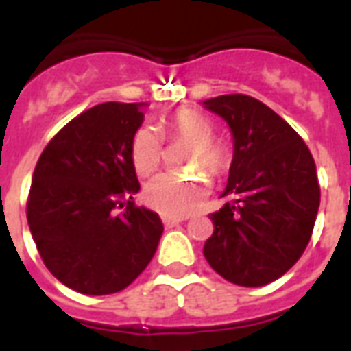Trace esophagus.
<instances>
[{
    "mask_svg": "<svg viewBox=\"0 0 351 351\" xmlns=\"http://www.w3.org/2000/svg\"><path fill=\"white\" fill-rule=\"evenodd\" d=\"M161 221H163V226L167 229L176 228L178 223H182V218H173V216H161Z\"/></svg>",
    "mask_w": 351,
    "mask_h": 351,
    "instance_id": "esophagus-1",
    "label": "esophagus"
}]
</instances>
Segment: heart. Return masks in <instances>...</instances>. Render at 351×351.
Wrapping results in <instances>:
<instances>
[{"mask_svg": "<svg viewBox=\"0 0 351 351\" xmlns=\"http://www.w3.org/2000/svg\"><path fill=\"white\" fill-rule=\"evenodd\" d=\"M163 131L171 138L188 141L186 165H205L208 171H220L226 163V154L213 141L214 122L201 110L182 108L163 120ZM163 143L152 125H141L131 138V165L138 176L152 175L161 163ZM145 201L165 216H188L197 210L208 195V178L201 173L178 175L161 173L146 182L143 190Z\"/></svg>", "mask_w": 351, "mask_h": 351, "instance_id": "obj_1", "label": "heart"}]
</instances>
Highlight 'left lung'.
<instances>
[{
    "mask_svg": "<svg viewBox=\"0 0 351 351\" xmlns=\"http://www.w3.org/2000/svg\"><path fill=\"white\" fill-rule=\"evenodd\" d=\"M203 107L220 116L233 137L221 193L228 203L210 214L205 259L237 286L271 284L297 263L312 235L319 208L314 158L289 123L250 95H218Z\"/></svg>",
    "mask_w": 351,
    "mask_h": 351,
    "instance_id": "8db88e82",
    "label": "left lung"
}]
</instances>
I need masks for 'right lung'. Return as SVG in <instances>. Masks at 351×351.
I'll use <instances>...</instances> for the list:
<instances>
[{
    "label": "right lung",
    "mask_w": 351,
    "mask_h": 351,
    "mask_svg": "<svg viewBox=\"0 0 351 351\" xmlns=\"http://www.w3.org/2000/svg\"><path fill=\"white\" fill-rule=\"evenodd\" d=\"M146 103H101L50 141L37 161L27 223L43 261L64 286L84 295L122 291L158 250V213L133 205L141 184L130 148ZM126 210L116 215L114 208Z\"/></svg>",
    "instance_id": "add662e5"
}]
</instances>
